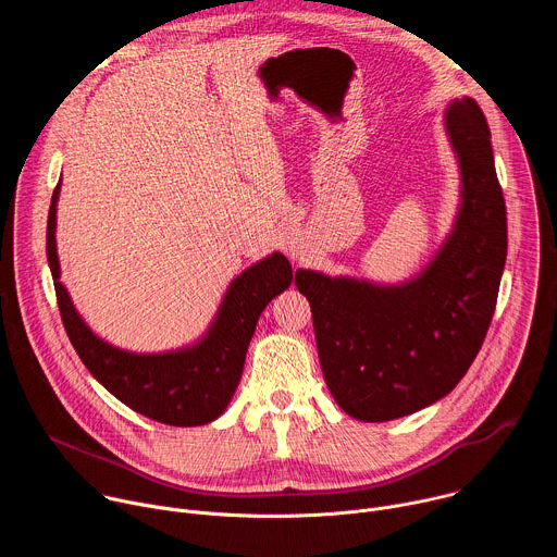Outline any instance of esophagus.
Masks as SVG:
<instances>
[{
	"label": "esophagus",
	"instance_id": "1",
	"mask_svg": "<svg viewBox=\"0 0 557 557\" xmlns=\"http://www.w3.org/2000/svg\"><path fill=\"white\" fill-rule=\"evenodd\" d=\"M288 256H290V258H293V260H297V258H299V256H301V253H299V249H297V247H295V245H288Z\"/></svg>",
	"mask_w": 557,
	"mask_h": 557
}]
</instances>
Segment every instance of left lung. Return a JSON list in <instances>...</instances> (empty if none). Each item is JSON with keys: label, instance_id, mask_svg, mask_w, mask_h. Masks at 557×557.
Instances as JSON below:
<instances>
[{"label": "left lung", "instance_id": "obj_1", "mask_svg": "<svg viewBox=\"0 0 557 557\" xmlns=\"http://www.w3.org/2000/svg\"><path fill=\"white\" fill-rule=\"evenodd\" d=\"M445 129L458 156L460 207L447 240L414 280L381 286L299 269L322 372L337 406L381 423L419 412L465 376L496 310L507 209L492 134L473 99H454Z\"/></svg>", "mask_w": 557, "mask_h": 557}]
</instances>
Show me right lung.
Masks as SVG:
<instances>
[{"label":"right lung","mask_w":557,"mask_h":557,"mask_svg":"<svg viewBox=\"0 0 557 557\" xmlns=\"http://www.w3.org/2000/svg\"><path fill=\"white\" fill-rule=\"evenodd\" d=\"M59 187L61 183L54 187L48 211L46 253L61 322L78 359L121 404L151 421L176 428L215 421L240 383L260 312L293 282L288 260L282 253H271L237 275L220 304L211 329L194 346L161 355L127 352L99 339L86 326L65 286L59 282L61 271L54 240Z\"/></svg>","instance_id":"right-lung-1"}]
</instances>
